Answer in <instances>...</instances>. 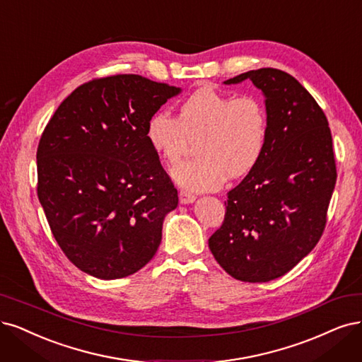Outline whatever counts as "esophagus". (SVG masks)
<instances>
[{"mask_svg":"<svg viewBox=\"0 0 362 362\" xmlns=\"http://www.w3.org/2000/svg\"><path fill=\"white\" fill-rule=\"evenodd\" d=\"M196 201V196L192 194V193H187V192H180V202L182 205H187V204H193Z\"/></svg>","mask_w":362,"mask_h":362,"instance_id":"34e87169","label":"esophagus"}]
</instances>
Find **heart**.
Returning a JSON list of instances; mask_svg holds the SVG:
<instances>
[{"mask_svg":"<svg viewBox=\"0 0 362 362\" xmlns=\"http://www.w3.org/2000/svg\"><path fill=\"white\" fill-rule=\"evenodd\" d=\"M267 110L256 97H232L211 86L197 90L181 103L178 118L165 110L149 115L145 138L166 163L181 158L197 138L194 160L170 170L185 192L216 190L226 177H241L260 160L267 145Z\"/></svg>","mask_w":362,"mask_h":362,"instance_id":"heart-1","label":"heart"}]
</instances>
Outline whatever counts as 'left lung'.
Here are the masks:
<instances>
[{"label": "left lung", "mask_w": 362, "mask_h": 362, "mask_svg": "<svg viewBox=\"0 0 362 362\" xmlns=\"http://www.w3.org/2000/svg\"><path fill=\"white\" fill-rule=\"evenodd\" d=\"M244 81L265 97L267 145L228 193L224 221L208 245L233 279L265 283L289 272L320 240L337 172L328 119L300 82L259 69L223 83Z\"/></svg>", "instance_id": "8db88e82"}]
</instances>
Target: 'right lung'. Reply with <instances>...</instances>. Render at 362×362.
Returning a JSON list of instances; mask_svg holds the SVG:
<instances>
[{"mask_svg":"<svg viewBox=\"0 0 362 362\" xmlns=\"http://www.w3.org/2000/svg\"><path fill=\"white\" fill-rule=\"evenodd\" d=\"M181 91L117 74L81 85L47 122L37 148V194L61 250L93 277L132 276L157 252L178 192L145 126Z\"/></svg>","mask_w":362,"mask_h":362,"instance_id":"obj_1","label":"right lung"}]
</instances>
